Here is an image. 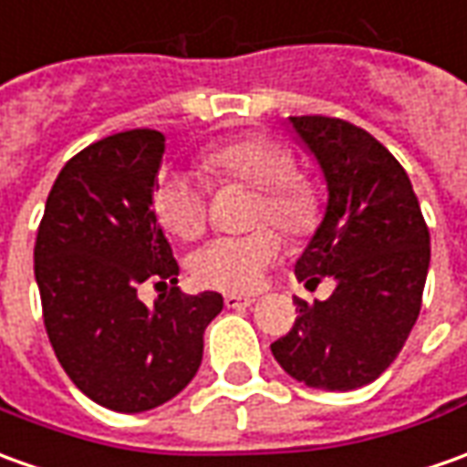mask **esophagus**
Segmentation results:
<instances>
[{"mask_svg":"<svg viewBox=\"0 0 467 467\" xmlns=\"http://www.w3.org/2000/svg\"><path fill=\"white\" fill-rule=\"evenodd\" d=\"M224 304H227V309H247V306H253V304H255V296L227 294V296H224Z\"/></svg>","mask_w":467,"mask_h":467,"instance_id":"obj_1","label":"esophagus"}]
</instances>
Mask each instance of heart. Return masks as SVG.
Returning <instances> with one entry per match:
<instances>
[{
	"label": "heart",
	"mask_w": 467,
	"mask_h": 467,
	"mask_svg": "<svg viewBox=\"0 0 467 467\" xmlns=\"http://www.w3.org/2000/svg\"><path fill=\"white\" fill-rule=\"evenodd\" d=\"M204 173L255 189L250 224L271 222L288 237H306L319 224V192L294 176V155L268 138H243L204 153ZM155 217L168 233L193 240L207 227V189L189 171H166L153 193ZM281 255V237L271 227L245 234H222L192 255V275L209 288L253 291Z\"/></svg>",
	"instance_id": "b5f03b06"
}]
</instances>
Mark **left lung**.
I'll list each match as a JSON object with an SVG mask.
<instances>
[{
    "label": "left lung",
    "instance_id": "left-lung-1",
    "mask_svg": "<svg viewBox=\"0 0 467 467\" xmlns=\"http://www.w3.org/2000/svg\"><path fill=\"white\" fill-rule=\"evenodd\" d=\"M288 127L327 183L325 217L294 274L306 286L327 275L335 291L296 299L299 317L271 350L304 386L353 391L391 366L420 317L430 230L407 171L370 132L319 114Z\"/></svg>",
    "mask_w": 467,
    "mask_h": 467
}]
</instances>
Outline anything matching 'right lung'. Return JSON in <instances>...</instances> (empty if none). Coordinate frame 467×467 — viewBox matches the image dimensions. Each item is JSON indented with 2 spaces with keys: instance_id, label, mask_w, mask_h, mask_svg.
Here are the masks:
<instances>
[{
  "instance_id": "1",
  "label": "right lung",
  "mask_w": 467,
  "mask_h": 467,
  "mask_svg": "<svg viewBox=\"0 0 467 467\" xmlns=\"http://www.w3.org/2000/svg\"><path fill=\"white\" fill-rule=\"evenodd\" d=\"M166 138L127 130L74 155L47 193L35 240V281L56 358L99 407L140 414L196 376L217 291L181 294L179 263L153 212ZM148 277L171 284L153 307Z\"/></svg>"
}]
</instances>
